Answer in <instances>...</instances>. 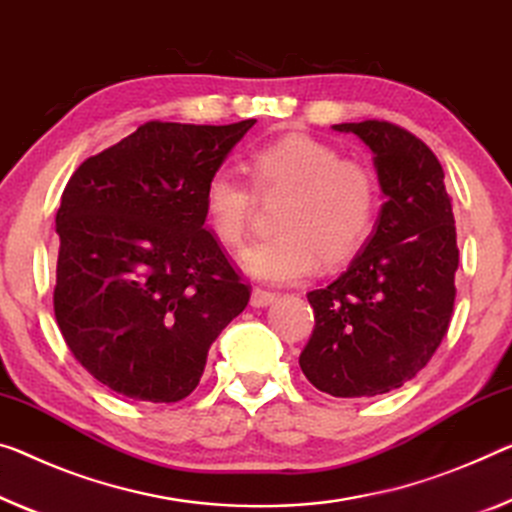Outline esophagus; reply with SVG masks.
<instances>
[{
  "instance_id": "1",
  "label": "esophagus",
  "mask_w": 512,
  "mask_h": 512,
  "mask_svg": "<svg viewBox=\"0 0 512 512\" xmlns=\"http://www.w3.org/2000/svg\"><path fill=\"white\" fill-rule=\"evenodd\" d=\"M274 300H277V295L270 293V290L254 288V290H251V300H249V304L254 306V309H261V306H270Z\"/></svg>"
}]
</instances>
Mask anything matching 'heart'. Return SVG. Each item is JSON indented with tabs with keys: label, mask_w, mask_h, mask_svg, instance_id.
Instances as JSON below:
<instances>
[{
	"label": "heart",
	"mask_w": 512,
	"mask_h": 512,
	"mask_svg": "<svg viewBox=\"0 0 512 512\" xmlns=\"http://www.w3.org/2000/svg\"><path fill=\"white\" fill-rule=\"evenodd\" d=\"M251 180L261 194L290 192L270 240L240 254L242 270L265 283H293L318 270L320 261L343 263L364 245L377 210L373 171L341 160L334 146L306 135H288L251 155ZM203 212L224 247L245 240L254 190L229 169L212 171L203 187Z\"/></svg>",
	"instance_id": "b5f03b06"
}]
</instances>
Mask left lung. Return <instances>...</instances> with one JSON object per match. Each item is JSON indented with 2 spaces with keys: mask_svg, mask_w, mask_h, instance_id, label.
Here are the masks:
<instances>
[{
  "mask_svg": "<svg viewBox=\"0 0 512 512\" xmlns=\"http://www.w3.org/2000/svg\"><path fill=\"white\" fill-rule=\"evenodd\" d=\"M373 151L384 203L371 240L341 277L311 290L300 355L313 387L366 398L403 387L442 343L455 302L458 242L435 153L387 121L338 123Z\"/></svg>",
  "mask_w": 512,
  "mask_h": 512,
  "instance_id": "obj_1",
  "label": "left lung"
}]
</instances>
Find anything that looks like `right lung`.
I'll return each mask as SVG.
<instances>
[{
  "mask_svg": "<svg viewBox=\"0 0 512 512\" xmlns=\"http://www.w3.org/2000/svg\"><path fill=\"white\" fill-rule=\"evenodd\" d=\"M254 123L148 121L61 194L54 316L75 359L121 396H190L245 311L249 286L206 229L203 187Z\"/></svg>",
  "mask_w": 512,
  "mask_h": 512,
  "instance_id": "add662e5",
  "label": "right lung"
}]
</instances>
